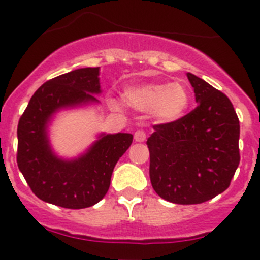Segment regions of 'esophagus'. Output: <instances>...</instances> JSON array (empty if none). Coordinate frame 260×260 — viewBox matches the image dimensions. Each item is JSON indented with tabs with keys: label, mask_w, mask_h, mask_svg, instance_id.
<instances>
[{
	"label": "esophagus",
	"mask_w": 260,
	"mask_h": 260,
	"mask_svg": "<svg viewBox=\"0 0 260 260\" xmlns=\"http://www.w3.org/2000/svg\"><path fill=\"white\" fill-rule=\"evenodd\" d=\"M146 138H147V135L143 130H138V132H135V134H134L135 142H144L146 141Z\"/></svg>",
	"instance_id": "esophagus-1"
}]
</instances>
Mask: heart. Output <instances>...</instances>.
Wrapping results in <instances>:
<instances>
[{
  "label": "heart",
  "instance_id": "obj_1",
  "mask_svg": "<svg viewBox=\"0 0 260 260\" xmlns=\"http://www.w3.org/2000/svg\"><path fill=\"white\" fill-rule=\"evenodd\" d=\"M122 99L127 107L151 113L162 123L176 122L182 118L191 104L189 88L182 83L156 82L139 86L126 87ZM113 108H118L116 102H110Z\"/></svg>",
  "mask_w": 260,
  "mask_h": 260
}]
</instances>
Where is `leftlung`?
<instances>
[{"instance_id":"8db88e82","label":"left lung","mask_w":260,"mask_h":260,"mask_svg":"<svg viewBox=\"0 0 260 260\" xmlns=\"http://www.w3.org/2000/svg\"><path fill=\"white\" fill-rule=\"evenodd\" d=\"M198 107L147 139L150 178L158 197L199 204L228 189L240 164V121L221 91L187 73Z\"/></svg>"}]
</instances>
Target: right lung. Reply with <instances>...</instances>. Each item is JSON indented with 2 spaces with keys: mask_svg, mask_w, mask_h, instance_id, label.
<instances>
[{
  "mask_svg": "<svg viewBox=\"0 0 260 260\" xmlns=\"http://www.w3.org/2000/svg\"><path fill=\"white\" fill-rule=\"evenodd\" d=\"M99 68L77 69L48 80L29 100L18 123L17 162L32 192L59 207L80 210L102 201L119 157L133 143L127 133L100 134L77 158L52 151L48 123L58 110L99 103Z\"/></svg>",
  "mask_w": 260,
  "mask_h": 260,
  "instance_id": "add662e5",
  "label": "right lung"
}]
</instances>
